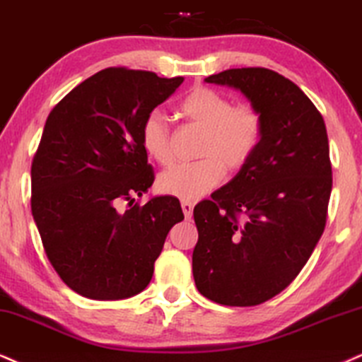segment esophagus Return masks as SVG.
<instances>
[{"label": "esophagus", "mask_w": 362, "mask_h": 362, "mask_svg": "<svg viewBox=\"0 0 362 362\" xmlns=\"http://www.w3.org/2000/svg\"><path fill=\"white\" fill-rule=\"evenodd\" d=\"M181 208H182V213H185L186 220H189L191 216H193V208L194 204L191 202H181Z\"/></svg>", "instance_id": "1"}]
</instances>
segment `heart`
I'll return each mask as SVG.
<instances>
[{
	"instance_id": "heart-1",
	"label": "heart",
	"mask_w": 362,
	"mask_h": 362,
	"mask_svg": "<svg viewBox=\"0 0 362 362\" xmlns=\"http://www.w3.org/2000/svg\"><path fill=\"white\" fill-rule=\"evenodd\" d=\"M186 122L203 129L199 160L177 164L160 173L158 186L164 194L193 202L215 189L230 173L242 171L262 144L265 122L257 105L233 104L225 93L209 87H193L177 104ZM141 144L159 164L171 163V131L158 112H151L141 126Z\"/></svg>"
}]
</instances>
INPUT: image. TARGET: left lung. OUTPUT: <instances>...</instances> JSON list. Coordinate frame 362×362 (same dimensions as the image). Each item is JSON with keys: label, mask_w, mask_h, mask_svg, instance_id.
<instances>
[{"label": "left lung", "mask_w": 362, "mask_h": 362, "mask_svg": "<svg viewBox=\"0 0 362 362\" xmlns=\"http://www.w3.org/2000/svg\"><path fill=\"white\" fill-rule=\"evenodd\" d=\"M238 88L265 122L262 144L228 185L194 206L199 293L252 307L287 288L324 233L332 166L317 107L292 80L262 66L204 78Z\"/></svg>", "instance_id": "left-lung-1"}]
</instances>
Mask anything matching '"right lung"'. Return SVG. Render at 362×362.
I'll list each match as a JSON object with an SVG mask.
<instances>
[{
	"label": "right lung",
	"instance_id": "add662e5",
	"mask_svg": "<svg viewBox=\"0 0 362 362\" xmlns=\"http://www.w3.org/2000/svg\"><path fill=\"white\" fill-rule=\"evenodd\" d=\"M110 66L83 80L48 115L31 163V215L52 267L80 296L142 292L176 223L180 199L132 204L154 182L141 144L144 119L182 83ZM128 202L126 212H117Z\"/></svg>",
	"mask_w": 362,
	"mask_h": 362
}]
</instances>
